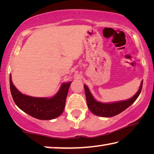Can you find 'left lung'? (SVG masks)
I'll return each instance as SVG.
<instances>
[{
    "label": "left lung",
    "instance_id": "obj_1",
    "mask_svg": "<svg viewBox=\"0 0 154 154\" xmlns=\"http://www.w3.org/2000/svg\"><path fill=\"white\" fill-rule=\"evenodd\" d=\"M143 87V81L140 83V86L138 92L131 98L126 100H122L119 102H115L111 103H103L98 102L93 97L92 94L90 92L87 85H84V89L85 96H86V101L88 108L93 114L97 116L105 117V118H110L115 116H117L124 111L125 109L132 105L137 98L139 97L140 92H141Z\"/></svg>",
    "mask_w": 154,
    "mask_h": 154
}]
</instances>
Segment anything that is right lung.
I'll return each instance as SVG.
<instances>
[{"label":"right lung","instance_id":"1","mask_svg":"<svg viewBox=\"0 0 154 154\" xmlns=\"http://www.w3.org/2000/svg\"><path fill=\"white\" fill-rule=\"evenodd\" d=\"M10 90L13 99L18 107L25 113L38 119L49 120L59 117L63 113L65 102L71 82L64 83L58 93L52 98H36L21 93L9 77Z\"/></svg>","mask_w":154,"mask_h":154}]
</instances>
